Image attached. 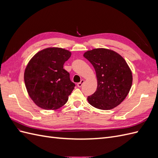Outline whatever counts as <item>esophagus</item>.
<instances>
[{
  "label": "esophagus",
  "mask_w": 158,
  "mask_h": 158,
  "mask_svg": "<svg viewBox=\"0 0 158 158\" xmlns=\"http://www.w3.org/2000/svg\"><path fill=\"white\" fill-rule=\"evenodd\" d=\"M84 80H82L79 83L77 84V86H78V88L82 87V84H84Z\"/></svg>",
  "instance_id": "esophagus-1"
}]
</instances>
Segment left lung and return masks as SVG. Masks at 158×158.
<instances>
[{"label":"left lung","instance_id":"obj_1","mask_svg":"<svg viewBox=\"0 0 158 158\" xmlns=\"http://www.w3.org/2000/svg\"><path fill=\"white\" fill-rule=\"evenodd\" d=\"M84 56L96 73L98 87L88 97L93 107L110 110L120 105L128 94L132 84V74L126 60L117 52L105 48L87 51Z\"/></svg>","mask_w":158,"mask_h":158}]
</instances>
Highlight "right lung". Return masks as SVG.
<instances>
[{
	"instance_id": "right-lung-1",
	"label": "right lung",
	"mask_w": 158,
	"mask_h": 158,
	"mask_svg": "<svg viewBox=\"0 0 158 158\" xmlns=\"http://www.w3.org/2000/svg\"><path fill=\"white\" fill-rule=\"evenodd\" d=\"M71 52L59 47H48L33 56L24 71L28 95L39 107L56 110L67 102L75 84L63 65Z\"/></svg>"
}]
</instances>
